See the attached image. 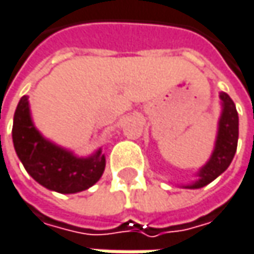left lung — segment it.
Masks as SVG:
<instances>
[{"label":"left lung","instance_id":"obj_1","mask_svg":"<svg viewBox=\"0 0 254 254\" xmlns=\"http://www.w3.org/2000/svg\"><path fill=\"white\" fill-rule=\"evenodd\" d=\"M220 97L223 100V113L218 124L214 152L210 161L198 172V180L192 186H188V188H201L214 181L220 174L229 168L236 154L239 139V115L234 102L227 93L221 92Z\"/></svg>","mask_w":254,"mask_h":254}]
</instances>
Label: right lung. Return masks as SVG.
I'll return each instance as SVG.
<instances>
[{
  "label": "right lung",
  "mask_w": 254,
  "mask_h": 254,
  "mask_svg": "<svg viewBox=\"0 0 254 254\" xmlns=\"http://www.w3.org/2000/svg\"><path fill=\"white\" fill-rule=\"evenodd\" d=\"M12 142L27 172L38 184L62 194L87 190L105 171L106 161L100 151L90 158H76L46 141L31 122L27 96L21 97L14 115Z\"/></svg>",
  "instance_id": "obj_1"
}]
</instances>
